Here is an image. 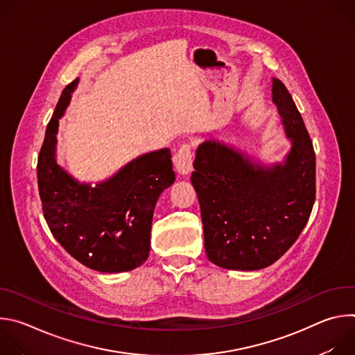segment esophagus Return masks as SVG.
<instances>
[{
    "label": "esophagus",
    "mask_w": 355,
    "mask_h": 355,
    "mask_svg": "<svg viewBox=\"0 0 355 355\" xmlns=\"http://www.w3.org/2000/svg\"><path fill=\"white\" fill-rule=\"evenodd\" d=\"M174 166L181 175H187L192 170V147L191 144H182L173 157Z\"/></svg>",
    "instance_id": "esophagus-1"
}]
</instances>
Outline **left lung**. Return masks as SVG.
Segmentation results:
<instances>
[{
    "label": "left lung",
    "instance_id": "obj_1",
    "mask_svg": "<svg viewBox=\"0 0 355 355\" xmlns=\"http://www.w3.org/2000/svg\"><path fill=\"white\" fill-rule=\"evenodd\" d=\"M292 148L284 166L263 168L218 141H204L191 175L208 259L229 270H261L281 259L306 226L316 198L312 139L282 81L274 80Z\"/></svg>",
    "mask_w": 355,
    "mask_h": 355
}]
</instances>
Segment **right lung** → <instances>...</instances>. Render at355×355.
Returning <instances> with one entry per match:
<instances>
[{
  "label": "right lung",
  "mask_w": 355,
  "mask_h": 355,
  "mask_svg": "<svg viewBox=\"0 0 355 355\" xmlns=\"http://www.w3.org/2000/svg\"><path fill=\"white\" fill-rule=\"evenodd\" d=\"M63 91L37 156V187L44 220L62 247L81 264L103 272L141 266L150 250L155 205L175 181L170 148L144 155L107 182L81 185L55 160L59 118L77 84Z\"/></svg>",
  "instance_id": "add662e5"
}]
</instances>
